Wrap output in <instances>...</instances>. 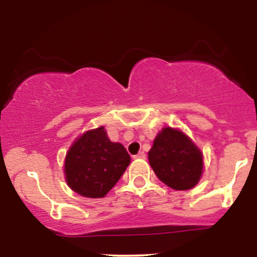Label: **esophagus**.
<instances>
[{"instance_id": "esophagus-1", "label": "esophagus", "mask_w": 257, "mask_h": 257, "mask_svg": "<svg viewBox=\"0 0 257 257\" xmlns=\"http://www.w3.org/2000/svg\"><path fill=\"white\" fill-rule=\"evenodd\" d=\"M145 157H146V155L144 152H139L138 155L134 156L135 159H145Z\"/></svg>"}]
</instances>
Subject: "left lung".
Instances as JSON below:
<instances>
[{"label": "left lung", "instance_id": "left-lung-1", "mask_svg": "<svg viewBox=\"0 0 257 257\" xmlns=\"http://www.w3.org/2000/svg\"><path fill=\"white\" fill-rule=\"evenodd\" d=\"M149 162L157 178L178 191L194 187L203 173V153L187 135L170 126L157 134Z\"/></svg>", "mask_w": 257, "mask_h": 257}]
</instances>
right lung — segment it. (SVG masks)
<instances>
[{"label": "right lung", "mask_w": 257, "mask_h": 257, "mask_svg": "<svg viewBox=\"0 0 257 257\" xmlns=\"http://www.w3.org/2000/svg\"><path fill=\"white\" fill-rule=\"evenodd\" d=\"M131 156L112 143L104 126L85 132L67 151L64 173L67 185L88 198H102L125 172Z\"/></svg>", "instance_id": "1"}]
</instances>
